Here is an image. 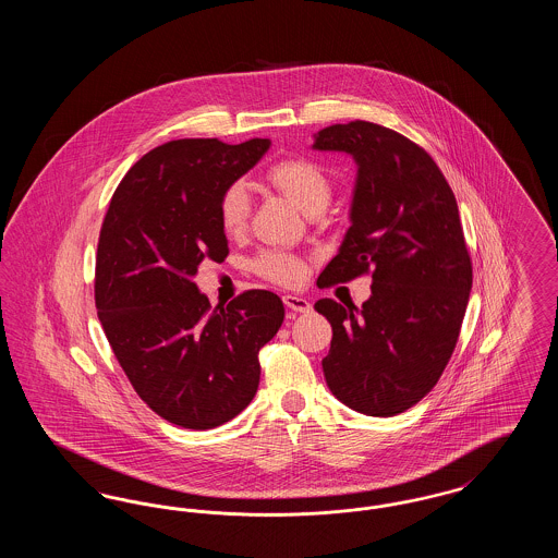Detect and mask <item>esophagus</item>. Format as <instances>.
<instances>
[{
	"mask_svg": "<svg viewBox=\"0 0 558 558\" xmlns=\"http://www.w3.org/2000/svg\"><path fill=\"white\" fill-rule=\"evenodd\" d=\"M282 301L289 310L296 312V314H307L312 310V303L305 296H299V294H284Z\"/></svg>",
	"mask_w": 558,
	"mask_h": 558,
	"instance_id": "34e87169",
	"label": "esophagus"
}]
</instances>
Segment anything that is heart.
Masks as SVG:
<instances>
[{
	"label": "heart",
	"instance_id": "obj_1",
	"mask_svg": "<svg viewBox=\"0 0 558 558\" xmlns=\"http://www.w3.org/2000/svg\"><path fill=\"white\" fill-rule=\"evenodd\" d=\"M267 182L307 215L324 211L332 196V180L316 160H280L267 171ZM217 217L228 236L244 234L251 217V196L244 184L236 182L223 190ZM255 269L278 284H299L305 278L303 259L289 253H264L255 262Z\"/></svg>",
	"mask_w": 558,
	"mask_h": 558
}]
</instances>
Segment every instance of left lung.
Returning <instances> with one entry per match:
<instances>
[{"mask_svg":"<svg viewBox=\"0 0 558 558\" xmlns=\"http://www.w3.org/2000/svg\"><path fill=\"white\" fill-rule=\"evenodd\" d=\"M312 148L345 153L357 165L351 226L318 287L372 269L371 299L360 310L316 303L332 326L324 378L351 410L396 416L437 385L460 335L473 267L458 205L435 160L383 125H330Z\"/></svg>","mask_w":558,"mask_h":558,"instance_id":"left-lung-1","label":"left lung"}]
</instances>
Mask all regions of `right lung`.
I'll return each instance as SVG.
<instances>
[{
    "mask_svg": "<svg viewBox=\"0 0 558 558\" xmlns=\"http://www.w3.org/2000/svg\"><path fill=\"white\" fill-rule=\"evenodd\" d=\"M269 140H173L133 165L114 190L98 240L96 307L135 393L173 425L207 430L239 416L259 387V349L284 305L246 291L211 310L194 276L223 262L217 207Z\"/></svg>",
    "mask_w": 558,
    "mask_h": 558,
    "instance_id": "obj_1",
    "label": "right lung"
}]
</instances>
